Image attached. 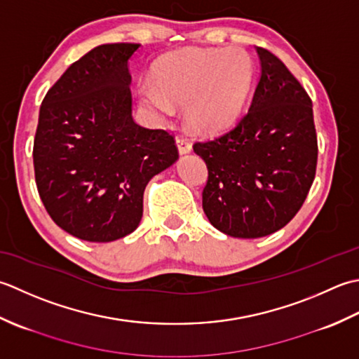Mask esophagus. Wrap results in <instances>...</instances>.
I'll return each mask as SVG.
<instances>
[{
  "mask_svg": "<svg viewBox=\"0 0 359 359\" xmlns=\"http://www.w3.org/2000/svg\"><path fill=\"white\" fill-rule=\"evenodd\" d=\"M177 145L181 155H184V153H189L192 150V144H190L189 139L184 136H177Z\"/></svg>",
  "mask_w": 359,
  "mask_h": 359,
  "instance_id": "34e87169",
  "label": "esophagus"
}]
</instances>
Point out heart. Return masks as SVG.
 <instances>
[{
	"instance_id": "1",
	"label": "heart",
	"mask_w": 359,
	"mask_h": 359,
	"mask_svg": "<svg viewBox=\"0 0 359 359\" xmlns=\"http://www.w3.org/2000/svg\"><path fill=\"white\" fill-rule=\"evenodd\" d=\"M254 63L245 50L187 49L159 60L155 83L139 86L141 105L156 119L170 118L184 105V118L195 131L215 133L238 119L250 96Z\"/></svg>"
}]
</instances>
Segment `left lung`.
Wrapping results in <instances>:
<instances>
[{
  "label": "left lung",
  "instance_id": "left-lung-1",
  "mask_svg": "<svg viewBox=\"0 0 359 359\" xmlns=\"http://www.w3.org/2000/svg\"><path fill=\"white\" fill-rule=\"evenodd\" d=\"M262 74L248 113L194 150L208 165L203 209L214 228L259 238L292 220L318 164L311 99L273 53L257 48Z\"/></svg>",
  "mask_w": 359,
  "mask_h": 359
}]
</instances>
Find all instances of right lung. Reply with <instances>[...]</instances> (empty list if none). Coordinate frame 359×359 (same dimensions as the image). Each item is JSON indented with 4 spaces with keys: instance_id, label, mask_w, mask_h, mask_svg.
Instances as JSON below:
<instances>
[{
    "instance_id": "right-lung-1",
    "label": "right lung",
    "mask_w": 359,
    "mask_h": 359,
    "mask_svg": "<svg viewBox=\"0 0 359 359\" xmlns=\"http://www.w3.org/2000/svg\"><path fill=\"white\" fill-rule=\"evenodd\" d=\"M141 45L91 49L41 102L34 170L49 217L71 236L113 241L142 218L149 181L178 159L175 136L131 116L128 60Z\"/></svg>"
}]
</instances>
